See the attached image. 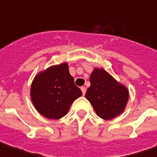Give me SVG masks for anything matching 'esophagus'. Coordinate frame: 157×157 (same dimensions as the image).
<instances>
[{
  "label": "esophagus",
  "instance_id": "obj_1",
  "mask_svg": "<svg viewBox=\"0 0 157 157\" xmlns=\"http://www.w3.org/2000/svg\"><path fill=\"white\" fill-rule=\"evenodd\" d=\"M81 90H82V93H83V95L85 96V92H86V88H85V86H83V87H81Z\"/></svg>",
  "mask_w": 157,
  "mask_h": 157
}]
</instances>
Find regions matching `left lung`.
I'll return each mask as SVG.
<instances>
[{
	"label": "left lung",
	"instance_id": "left-lung-1",
	"mask_svg": "<svg viewBox=\"0 0 157 157\" xmlns=\"http://www.w3.org/2000/svg\"><path fill=\"white\" fill-rule=\"evenodd\" d=\"M85 97L96 113L103 120H111L123 113L129 99V91L103 68H94L90 77Z\"/></svg>",
	"mask_w": 157,
	"mask_h": 157
}]
</instances>
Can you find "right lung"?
<instances>
[{"mask_svg":"<svg viewBox=\"0 0 157 157\" xmlns=\"http://www.w3.org/2000/svg\"><path fill=\"white\" fill-rule=\"evenodd\" d=\"M81 96L82 91L74 84L67 62L40 72L31 84L32 103L38 113L48 119L64 117L72 102Z\"/></svg>","mask_w":157,"mask_h":157,"instance_id":"add662e5","label":"right lung"}]
</instances>
